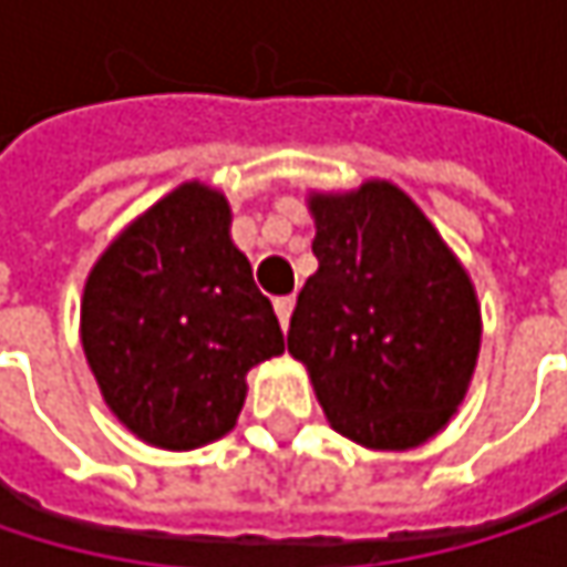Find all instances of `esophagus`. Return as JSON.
<instances>
[{
	"label": "esophagus",
	"mask_w": 567,
	"mask_h": 567,
	"mask_svg": "<svg viewBox=\"0 0 567 567\" xmlns=\"http://www.w3.org/2000/svg\"><path fill=\"white\" fill-rule=\"evenodd\" d=\"M291 311H295V298H291V295H282V298H276V315H279V324H282V331H288Z\"/></svg>",
	"instance_id": "34e87169"
}]
</instances>
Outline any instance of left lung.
<instances>
[{
	"instance_id": "1",
	"label": "left lung",
	"mask_w": 567,
	"mask_h": 567,
	"mask_svg": "<svg viewBox=\"0 0 567 567\" xmlns=\"http://www.w3.org/2000/svg\"><path fill=\"white\" fill-rule=\"evenodd\" d=\"M318 272L298 291L288 354L328 423L403 453L466 400L483 341L476 285L423 209L391 179L308 189Z\"/></svg>"
}]
</instances>
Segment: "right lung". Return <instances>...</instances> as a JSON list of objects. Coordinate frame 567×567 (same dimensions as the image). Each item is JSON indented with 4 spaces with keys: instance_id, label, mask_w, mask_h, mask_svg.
I'll return each mask as SVG.
<instances>
[{
    "instance_id": "add662e5",
    "label": "right lung",
    "mask_w": 567,
    "mask_h": 567,
    "mask_svg": "<svg viewBox=\"0 0 567 567\" xmlns=\"http://www.w3.org/2000/svg\"><path fill=\"white\" fill-rule=\"evenodd\" d=\"M229 226L226 193L186 179L131 219L84 279V361L107 410L157 450L226 436L246 374L285 351Z\"/></svg>"
}]
</instances>
